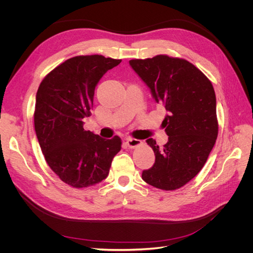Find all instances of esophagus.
Returning a JSON list of instances; mask_svg holds the SVG:
<instances>
[{
  "mask_svg": "<svg viewBox=\"0 0 253 253\" xmlns=\"http://www.w3.org/2000/svg\"><path fill=\"white\" fill-rule=\"evenodd\" d=\"M126 143L129 149H134L136 147H139V145H141L142 141L139 139H135V138H127Z\"/></svg>",
  "mask_w": 253,
  "mask_h": 253,
  "instance_id": "1",
  "label": "esophagus"
}]
</instances>
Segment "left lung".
Returning a JSON list of instances; mask_svg holds the SVG:
<instances>
[{
	"label": "left lung",
	"mask_w": 253,
	"mask_h": 253,
	"mask_svg": "<svg viewBox=\"0 0 253 253\" xmlns=\"http://www.w3.org/2000/svg\"><path fill=\"white\" fill-rule=\"evenodd\" d=\"M129 65L168 114L163 127L169 140L160 149L153 138L155 164L142 172L149 185L173 191L194 178L206 164L218 134L216 98L211 81L181 58L157 55L129 60Z\"/></svg>",
	"instance_id": "left-lung-1"
}]
</instances>
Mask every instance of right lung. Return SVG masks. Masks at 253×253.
<instances>
[{
    "label": "right lung",
    "mask_w": 253,
    "mask_h": 253,
    "mask_svg": "<svg viewBox=\"0 0 253 253\" xmlns=\"http://www.w3.org/2000/svg\"><path fill=\"white\" fill-rule=\"evenodd\" d=\"M121 60L101 55L67 59L48 73L36 96L35 131L50 169L73 188L95 186L108 177L121 139H103L83 128L95 87Z\"/></svg>",
    "instance_id": "add662e5"
}]
</instances>
